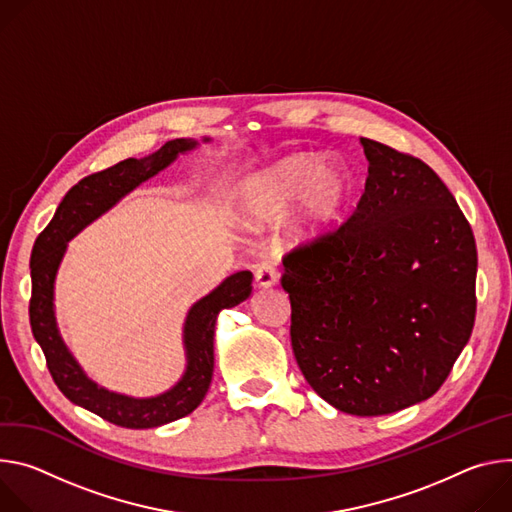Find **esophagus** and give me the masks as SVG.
Segmentation results:
<instances>
[{
  "instance_id": "obj_1",
  "label": "esophagus",
  "mask_w": 512,
  "mask_h": 512,
  "mask_svg": "<svg viewBox=\"0 0 512 512\" xmlns=\"http://www.w3.org/2000/svg\"><path fill=\"white\" fill-rule=\"evenodd\" d=\"M254 276H256L258 287H264V289L274 287L276 280H278V272H276V268L272 266V262H268V260H264V262L258 264Z\"/></svg>"
}]
</instances>
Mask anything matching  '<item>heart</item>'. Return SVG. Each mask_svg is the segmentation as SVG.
Instances as JSON below:
<instances>
[{
  "mask_svg": "<svg viewBox=\"0 0 512 512\" xmlns=\"http://www.w3.org/2000/svg\"><path fill=\"white\" fill-rule=\"evenodd\" d=\"M354 193V175L339 158L295 154L244 183V211L254 223H268L297 203V234L319 238L342 217Z\"/></svg>",
  "mask_w": 512,
  "mask_h": 512,
  "instance_id": "obj_1",
  "label": "heart"
}]
</instances>
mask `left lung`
Wrapping results in <instances>:
<instances>
[{"label":"left lung","instance_id":"obj_1","mask_svg":"<svg viewBox=\"0 0 512 512\" xmlns=\"http://www.w3.org/2000/svg\"><path fill=\"white\" fill-rule=\"evenodd\" d=\"M364 193L335 232L282 258L291 344L337 411L388 415L433 396L472 335L478 252L456 199L423 160L360 138Z\"/></svg>","mask_w":512,"mask_h":512}]
</instances>
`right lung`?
I'll use <instances>...</instances> for the list:
<instances>
[{
  "label": "right lung",
  "instance_id": "right-lung-1",
  "mask_svg": "<svg viewBox=\"0 0 512 512\" xmlns=\"http://www.w3.org/2000/svg\"><path fill=\"white\" fill-rule=\"evenodd\" d=\"M195 146L197 142L185 138L170 140L148 158H128L81 179L65 195L32 248L30 325L38 346L44 352L48 372L71 403L120 427H160L193 413L201 405L213 376V335L217 315L221 309L236 307L250 297L252 272L240 270L227 276L217 289L191 307L185 321L187 370L173 388L158 396H150V399H134V396L109 392L85 376L67 350L59 327H56L52 305L54 276L65 256L67 242L75 238L87 223L116 205L138 185L160 173L181 152H189Z\"/></svg>",
  "mask_w": 512,
  "mask_h": 512
}]
</instances>
